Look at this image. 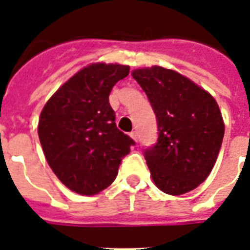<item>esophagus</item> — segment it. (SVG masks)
Listing matches in <instances>:
<instances>
[{
    "label": "esophagus",
    "instance_id": "esophagus-1",
    "mask_svg": "<svg viewBox=\"0 0 250 250\" xmlns=\"http://www.w3.org/2000/svg\"><path fill=\"white\" fill-rule=\"evenodd\" d=\"M129 136H131V137L133 138V140H135L136 142L138 141V136H137V132H136V131H132L131 133H129Z\"/></svg>",
    "mask_w": 250,
    "mask_h": 250
}]
</instances>
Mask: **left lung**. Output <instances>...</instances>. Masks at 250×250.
Here are the masks:
<instances>
[{
    "label": "left lung",
    "instance_id": "obj_1",
    "mask_svg": "<svg viewBox=\"0 0 250 250\" xmlns=\"http://www.w3.org/2000/svg\"><path fill=\"white\" fill-rule=\"evenodd\" d=\"M156 115L157 142L144 152L160 190L179 196L208 177L221 148L225 125L206 90L178 73L152 66L132 72Z\"/></svg>",
    "mask_w": 250,
    "mask_h": 250
}]
</instances>
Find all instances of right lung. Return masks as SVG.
I'll return each mask as SVG.
<instances>
[{
    "label": "right lung",
    "mask_w": 250,
    "mask_h": 250,
    "mask_svg": "<svg viewBox=\"0 0 250 250\" xmlns=\"http://www.w3.org/2000/svg\"><path fill=\"white\" fill-rule=\"evenodd\" d=\"M129 73L123 64L93 63L71 77L41 113L38 135L48 164L73 192L108 188L135 141L119 131L109 94Z\"/></svg>",
    "instance_id": "1"
}]
</instances>
